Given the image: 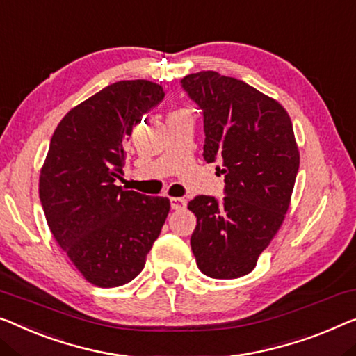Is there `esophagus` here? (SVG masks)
<instances>
[{
    "instance_id": "34e87169",
    "label": "esophagus",
    "mask_w": 356,
    "mask_h": 356,
    "mask_svg": "<svg viewBox=\"0 0 356 356\" xmlns=\"http://www.w3.org/2000/svg\"><path fill=\"white\" fill-rule=\"evenodd\" d=\"M187 206V200L185 198H171V209L180 211Z\"/></svg>"
}]
</instances>
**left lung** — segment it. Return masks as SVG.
<instances>
[{
  "label": "left lung",
  "mask_w": 356,
  "mask_h": 356,
  "mask_svg": "<svg viewBox=\"0 0 356 356\" xmlns=\"http://www.w3.org/2000/svg\"><path fill=\"white\" fill-rule=\"evenodd\" d=\"M180 84L203 111L204 160L219 161L225 176L224 198L198 195L188 203L196 216L190 245L204 275L240 278L256 267L289 208L299 171L293 123L277 100L241 79L208 70Z\"/></svg>",
  "instance_id": "obj_1"
}]
</instances>
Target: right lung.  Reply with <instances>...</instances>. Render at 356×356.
Segmentation results:
<instances>
[{
  "label": "right lung",
  "mask_w": 356,
  "mask_h": 356,
  "mask_svg": "<svg viewBox=\"0 0 356 356\" xmlns=\"http://www.w3.org/2000/svg\"><path fill=\"white\" fill-rule=\"evenodd\" d=\"M164 99L147 79L104 88L63 116L40 176V200L59 246L89 283L115 288L142 272L169 214L168 198L116 185L132 127Z\"/></svg>",
  "instance_id": "1"
}]
</instances>
